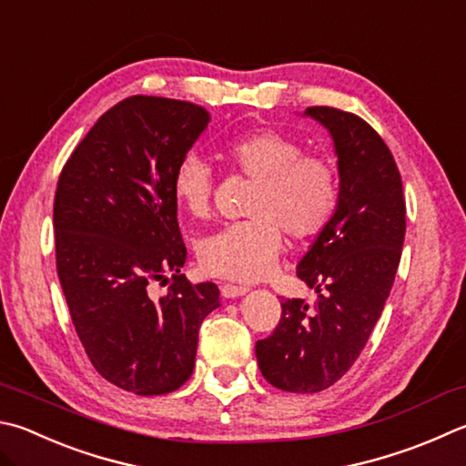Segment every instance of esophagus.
<instances>
[{"instance_id":"esophagus-1","label":"esophagus","mask_w":466,"mask_h":466,"mask_svg":"<svg viewBox=\"0 0 466 466\" xmlns=\"http://www.w3.org/2000/svg\"><path fill=\"white\" fill-rule=\"evenodd\" d=\"M219 289H222V295H224L226 299H236V298H242V295L248 293L247 287L230 285V283H224L222 287H219Z\"/></svg>"}]
</instances>
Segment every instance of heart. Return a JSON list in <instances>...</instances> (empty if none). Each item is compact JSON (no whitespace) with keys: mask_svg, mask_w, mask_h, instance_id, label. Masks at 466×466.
I'll return each mask as SVG.
<instances>
[{"mask_svg":"<svg viewBox=\"0 0 466 466\" xmlns=\"http://www.w3.org/2000/svg\"><path fill=\"white\" fill-rule=\"evenodd\" d=\"M224 158L257 179L248 201L250 219L228 224L198 244L206 273L232 281H258L283 248L285 228L293 238H311L338 208V175L328 158L303 155L298 140L277 130H257L228 140ZM173 198L193 218H208L214 173L204 157L187 152L171 175Z\"/></svg>","mask_w":466,"mask_h":466,"instance_id":"1","label":"heart"}]
</instances>
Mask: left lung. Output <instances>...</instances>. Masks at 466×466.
Instances as JSON below:
<instances>
[{"label": "left lung", "instance_id": "1", "mask_svg": "<svg viewBox=\"0 0 466 466\" xmlns=\"http://www.w3.org/2000/svg\"><path fill=\"white\" fill-rule=\"evenodd\" d=\"M303 116L334 142L338 208L298 265L318 303L281 301V319L257 342V360L277 389L318 393L354 365L383 311L401 258L405 201L391 150L365 120L324 106Z\"/></svg>", "mask_w": 466, "mask_h": 466}]
</instances>
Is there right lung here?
<instances>
[{"label":"right lung","instance_id":"obj_1","mask_svg":"<svg viewBox=\"0 0 466 466\" xmlns=\"http://www.w3.org/2000/svg\"><path fill=\"white\" fill-rule=\"evenodd\" d=\"M209 112L189 101L132 96L73 150L55 196L56 273L73 326L97 373L137 395L179 389L196 367L199 326L219 289L191 285L171 175ZM174 283L163 299L150 280Z\"/></svg>","mask_w":466,"mask_h":466}]
</instances>
